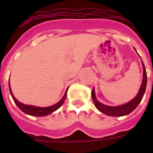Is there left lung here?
<instances>
[{
	"instance_id": "obj_1",
	"label": "left lung",
	"mask_w": 153,
	"mask_h": 153,
	"mask_svg": "<svg viewBox=\"0 0 153 153\" xmlns=\"http://www.w3.org/2000/svg\"><path fill=\"white\" fill-rule=\"evenodd\" d=\"M143 82H142L141 88L139 89L138 95L135 97L134 99L130 101L129 102L126 103L125 105H122L120 106H108L106 105H103L100 103L96 99L95 97V92L94 89L92 91V98L93 100L94 105L97 109L99 110L103 114H106L110 116H123L131 113L138 106V104L143 99V97L144 95L145 90H146V86H147V72L143 63Z\"/></svg>"
}]
</instances>
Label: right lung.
<instances>
[{
	"instance_id": "1",
	"label": "right lung",
	"mask_w": 153,
	"mask_h": 153,
	"mask_svg": "<svg viewBox=\"0 0 153 153\" xmlns=\"http://www.w3.org/2000/svg\"><path fill=\"white\" fill-rule=\"evenodd\" d=\"M10 92L11 94L12 98L14 100L15 103L17 105L19 109L21 110L22 111H24L26 114L30 115H33V116H45V115H50L51 113L54 112L55 111H56L58 108H60V106H62V104L65 102V100L66 98V93L67 91L65 93V95L62 97V99L60 100V102L56 104H55L53 106H48V107H38V106H29V105H25L23 103L19 102L17 100L15 99V97L13 96L12 94L11 89H10Z\"/></svg>"
}]
</instances>
